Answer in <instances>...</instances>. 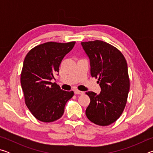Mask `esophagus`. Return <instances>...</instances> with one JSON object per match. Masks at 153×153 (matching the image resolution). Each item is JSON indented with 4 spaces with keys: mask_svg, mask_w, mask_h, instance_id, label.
<instances>
[{
    "mask_svg": "<svg viewBox=\"0 0 153 153\" xmlns=\"http://www.w3.org/2000/svg\"><path fill=\"white\" fill-rule=\"evenodd\" d=\"M74 93H75V94H84V92H82V91H79V90H76L74 91Z\"/></svg>",
    "mask_w": 153,
    "mask_h": 153,
    "instance_id": "obj_1",
    "label": "esophagus"
}]
</instances>
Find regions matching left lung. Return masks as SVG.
I'll return each instance as SVG.
<instances>
[{"label": "left lung", "mask_w": 153, "mask_h": 153, "mask_svg": "<svg viewBox=\"0 0 153 153\" xmlns=\"http://www.w3.org/2000/svg\"><path fill=\"white\" fill-rule=\"evenodd\" d=\"M90 59V74L98 79L99 94L87 92L90 102L86 110L88 120L98 126L115 122L125 108L129 90L128 64L115 46L101 40L81 42Z\"/></svg>", "instance_id": "obj_1"}]
</instances>
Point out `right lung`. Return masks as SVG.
I'll list each match as a JSON object with an SVG mask.
<instances>
[{
  "instance_id": "right-lung-1",
  "label": "right lung",
  "mask_w": 153,
  "mask_h": 153,
  "mask_svg": "<svg viewBox=\"0 0 153 153\" xmlns=\"http://www.w3.org/2000/svg\"><path fill=\"white\" fill-rule=\"evenodd\" d=\"M75 44L48 42L35 46L25 56L21 84L25 105L38 120L49 123L60 119L66 102L73 97V91H64L51 81Z\"/></svg>"
}]
</instances>
